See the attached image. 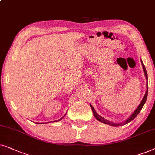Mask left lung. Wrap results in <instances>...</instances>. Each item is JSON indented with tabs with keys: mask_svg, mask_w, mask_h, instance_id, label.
I'll return each mask as SVG.
<instances>
[{
	"mask_svg": "<svg viewBox=\"0 0 155 155\" xmlns=\"http://www.w3.org/2000/svg\"><path fill=\"white\" fill-rule=\"evenodd\" d=\"M141 63H142V68H143V71H144V73H145V78H146V80H147V84H146V88H147V90H146V92H145V96H144L143 98H142V100L141 101V102H140V104L139 106H137V108L135 109V110H134V112L132 113L130 116L128 118H127L126 120L123 121V122H121V123H113L111 122V121H109L108 120L104 118V117L101 116V115H99L98 113L96 112V110H95V109L94 107H93L90 104V106L91 108L92 109V111H93V113H94V117H96V120H98V121H100V122H101L103 123H105V124H108L109 125H111V126H115V127H117V126H121V125H124L125 124H127V123H128L130 122H131L135 118V117L137 116V115L139 114V113L140 112V110H142V107H143L144 105H145V102H146V100H147V94H148V84H147V80H148V77H147V71H146V69H145V65H144L143 62H142V59H141Z\"/></svg>",
	"mask_w": 155,
	"mask_h": 155,
	"instance_id": "1",
	"label": "left lung"
}]
</instances>
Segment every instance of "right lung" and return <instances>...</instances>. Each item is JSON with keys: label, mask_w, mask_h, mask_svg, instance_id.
Returning a JSON list of instances; mask_svg holds the SVG:
<instances>
[{"label": "right lung", "mask_w": 155, "mask_h": 155, "mask_svg": "<svg viewBox=\"0 0 155 155\" xmlns=\"http://www.w3.org/2000/svg\"><path fill=\"white\" fill-rule=\"evenodd\" d=\"M65 115H66V114H65L64 115V116H63L62 117H61V118H60V119L57 120H55V121H52V122H58V121H60V120H62V119L64 118V116H65ZM40 124H41V123H40Z\"/></svg>", "instance_id": "1"}]
</instances>
